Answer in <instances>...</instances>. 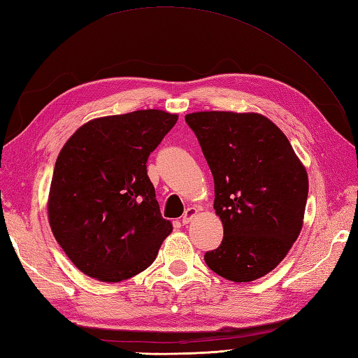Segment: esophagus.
Wrapping results in <instances>:
<instances>
[{
	"label": "esophagus",
	"instance_id": "esophagus-1",
	"mask_svg": "<svg viewBox=\"0 0 358 358\" xmlns=\"http://www.w3.org/2000/svg\"><path fill=\"white\" fill-rule=\"evenodd\" d=\"M197 213H199V209L195 208V206L187 208L186 211H185V214H183V217H181V223H183V225H187V223L191 222L195 215H197Z\"/></svg>",
	"mask_w": 358,
	"mask_h": 358
}]
</instances>
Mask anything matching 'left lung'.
Returning a JSON list of instances; mask_svg holds the SVG:
<instances>
[{
	"label": "left lung",
	"instance_id": "left-lung-1",
	"mask_svg": "<svg viewBox=\"0 0 358 358\" xmlns=\"http://www.w3.org/2000/svg\"><path fill=\"white\" fill-rule=\"evenodd\" d=\"M214 177L219 248L205 262L233 282L276 268L303 228L309 178L284 133L259 113L186 115Z\"/></svg>",
	"mask_w": 358,
	"mask_h": 358
}]
</instances>
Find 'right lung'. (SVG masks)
<instances>
[{
  "instance_id": "add662e5",
  "label": "right lung",
  "mask_w": 358,
  "mask_h": 358,
  "mask_svg": "<svg viewBox=\"0 0 358 358\" xmlns=\"http://www.w3.org/2000/svg\"><path fill=\"white\" fill-rule=\"evenodd\" d=\"M177 119L163 110L97 117L63 145L49 189V225L87 276L102 282L135 276L171 234L145 163Z\"/></svg>"
}]
</instances>
